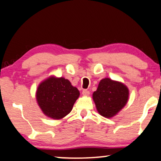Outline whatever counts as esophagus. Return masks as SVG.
Instances as JSON below:
<instances>
[{
    "instance_id": "esophagus-1",
    "label": "esophagus",
    "mask_w": 161,
    "mask_h": 161,
    "mask_svg": "<svg viewBox=\"0 0 161 161\" xmlns=\"http://www.w3.org/2000/svg\"><path fill=\"white\" fill-rule=\"evenodd\" d=\"M82 94H83V96H89V95H90L89 90H83Z\"/></svg>"
}]
</instances>
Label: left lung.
<instances>
[{"label": "left lung", "instance_id": "obj_1", "mask_svg": "<svg viewBox=\"0 0 161 161\" xmlns=\"http://www.w3.org/2000/svg\"><path fill=\"white\" fill-rule=\"evenodd\" d=\"M128 96V88L124 84L105 78L100 81L92 98L99 114L111 118L126 105Z\"/></svg>", "mask_w": 161, "mask_h": 161}]
</instances>
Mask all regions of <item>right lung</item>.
Returning a JSON list of instances; mask_svg holds the SVG:
<instances>
[{
	"label": "right lung",
	"instance_id": "right-lung-1",
	"mask_svg": "<svg viewBox=\"0 0 161 161\" xmlns=\"http://www.w3.org/2000/svg\"><path fill=\"white\" fill-rule=\"evenodd\" d=\"M80 94L69 80L51 76L39 84L36 98L47 117L60 119L71 112Z\"/></svg>",
	"mask_w": 161,
	"mask_h": 161
}]
</instances>
